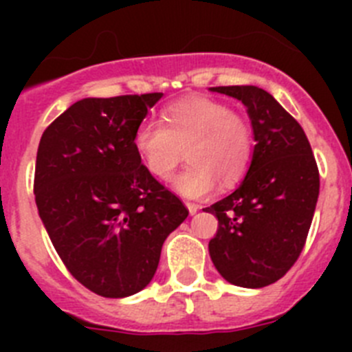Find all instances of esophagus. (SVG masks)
I'll return each mask as SVG.
<instances>
[{"mask_svg": "<svg viewBox=\"0 0 352 352\" xmlns=\"http://www.w3.org/2000/svg\"><path fill=\"white\" fill-rule=\"evenodd\" d=\"M186 204V208H188V213L190 214H195L199 211V204H195V203H185Z\"/></svg>", "mask_w": 352, "mask_h": 352, "instance_id": "1", "label": "esophagus"}]
</instances>
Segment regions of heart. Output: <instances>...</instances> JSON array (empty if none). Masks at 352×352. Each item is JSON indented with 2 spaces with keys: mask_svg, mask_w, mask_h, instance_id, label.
Instances as JSON below:
<instances>
[{
  "mask_svg": "<svg viewBox=\"0 0 352 352\" xmlns=\"http://www.w3.org/2000/svg\"><path fill=\"white\" fill-rule=\"evenodd\" d=\"M133 149L155 178H167L186 155L173 186L186 197H204L243 178L254 155L252 129L227 104L192 96L164 109V123L144 120L133 132Z\"/></svg>",
  "mask_w": 352,
  "mask_h": 352,
  "instance_id": "obj_1",
  "label": "heart"
}]
</instances>
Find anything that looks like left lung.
Segmentation results:
<instances>
[{"label":"left lung","instance_id":"8db88e82","mask_svg":"<svg viewBox=\"0 0 352 352\" xmlns=\"http://www.w3.org/2000/svg\"><path fill=\"white\" fill-rule=\"evenodd\" d=\"M210 89L241 100L256 141L241 185L206 208L219 219L210 256L227 282L266 287L303 250L319 197V169L300 123L268 91L257 86Z\"/></svg>","mask_w":352,"mask_h":352}]
</instances>
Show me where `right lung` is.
Wrapping results in <instances>:
<instances>
[{
    "label": "right lung",
    "instance_id": "right-lung-1",
    "mask_svg": "<svg viewBox=\"0 0 352 352\" xmlns=\"http://www.w3.org/2000/svg\"><path fill=\"white\" fill-rule=\"evenodd\" d=\"M160 98L162 93L82 98L40 139V219L72 276L104 298L144 289L166 238L188 217L133 149V132Z\"/></svg>",
    "mask_w": 352,
    "mask_h": 352
}]
</instances>
